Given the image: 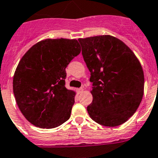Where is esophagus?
<instances>
[{"label": "esophagus", "mask_w": 158, "mask_h": 158, "mask_svg": "<svg viewBox=\"0 0 158 158\" xmlns=\"http://www.w3.org/2000/svg\"><path fill=\"white\" fill-rule=\"evenodd\" d=\"M82 91H83V88H79V89H77V93H79V94H80L81 93H82Z\"/></svg>", "instance_id": "1"}]
</instances>
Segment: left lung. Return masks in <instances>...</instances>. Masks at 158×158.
Masks as SVG:
<instances>
[{
    "label": "left lung",
    "instance_id": "1",
    "mask_svg": "<svg viewBox=\"0 0 158 158\" xmlns=\"http://www.w3.org/2000/svg\"><path fill=\"white\" fill-rule=\"evenodd\" d=\"M79 42L93 83L89 115L103 126L121 125L137 111L143 97L144 76L140 62L129 47L111 35Z\"/></svg>",
    "mask_w": 158,
    "mask_h": 158
}]
</instances>
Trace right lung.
Wrapping results in <instances>:
<instances>
[{
  "mask_svg": "<svg viewBox=\"0 0 158 158\" xmlns=\"http://www.w3.org/2000/svg\"><path fill=\"white\" fill-rule=\"evenodd\" d=\"M80 52L76 39H45L21 58L13 91L20 110L31 124L51 129L69 119L75 93L65 88V69Z\"/></svg>",
  "mask_w": 158,
  "mask_h": 158,
  "instance_id": "right-lung-1",
  "label": "right lung"
}]
</instances>
